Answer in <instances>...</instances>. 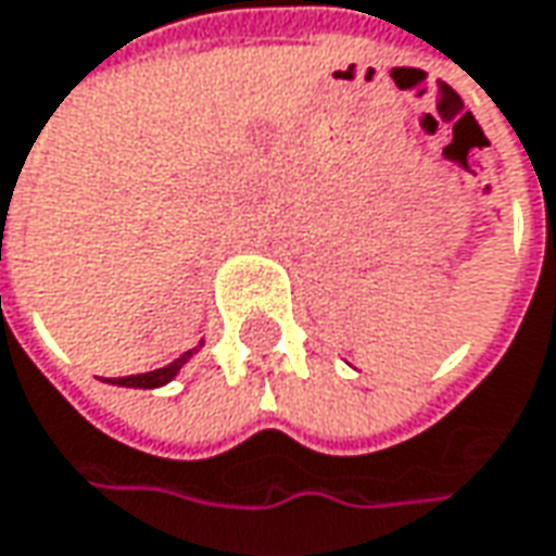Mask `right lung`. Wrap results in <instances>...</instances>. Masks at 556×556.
Listing matches in <instances>:
<instances>
[{"instance_id": "right-lung-1", "label": "right lung", "mask_w": 556, "mask_h": 556, "mask_svg": "<svg viewBox=\"0 0 556 556\" xmlns=\"http://www.w3.org/2000/svg\"><path fill=\"white\" fill-rule=\"evenodd\" d=\"M203 346V340H201ZM201 346H194V350H188L182 353L176 362H169L166 368H157V371H148V374H129V377H114V380H108V383H114V387H132V390H157V387H166L176 374L182 371L185 365L191 362V355L201 353Z\"/></svg>"}]
</instances>
